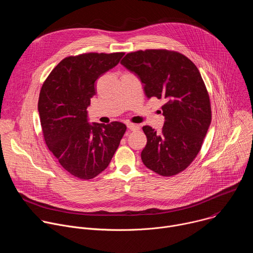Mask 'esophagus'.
<instances>
[{"label": "esophagus", "instance_id": "34e87169", "mask_svg": "<svg viewBox=\"0 0 253 253\" xmlns=\"http://www.w3.org/2000/svg\"><path fill=\"white\" fill-rule=\"evenodd\" d=\"M127 127H128V129L129 130H131V131H135V130H139V126H137V125H135V124H132V123H127Z\"/></svg>", "mask_w": 253, "mask_h": 253}]
</instances>
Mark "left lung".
<instances>
[{"instance_id": "obj_1", "label": "left lung", "mask_w": 253, "mask_h": 253, "mask_svg": "<svg viewBox=\"0 0 253 253\" xmlns=\"http://www.w3.org/2000/svg\"><path fill=\"white\" fill-rule=\"evenodd\" d=\"M121 64L138 75L148 98L165 102L161 133L142 128L147 137L141 152L144 165L165 177L184 171L199 153L211 123L210 99L199 70L183 54L166 49L131 52Z\"/></svg>"}]
</instances>
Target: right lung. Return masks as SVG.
Segmentation results:
<instances>
[{
	"label": "right lung",
	"mask_w": 253,
	"mask_h": 253,
	"mask_svg": "<svg viewBox=\"0 0 253 253\" xmlns=\"http://www.w3.org/2000/svg\"><path fill=\"white\" fill-rule=\"evenodd\" d=\"M125 53H84L63 59L44 81L38 110L44 140L61 166L89 180L109 165L126 132L121 122L90 125L87 107L95 82L115 67Z\"/></svg>",
	"instance_id": "obj_1"
}]
</instances>
